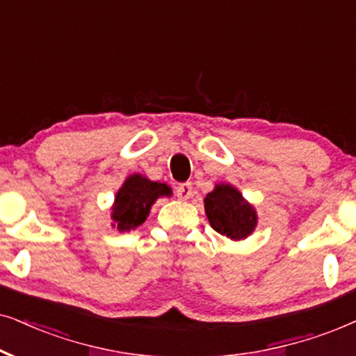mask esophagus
I'll return each mask as SVG.
<instances>
[{
	"instance_id": "obj_1",
	"label": "esophagus",
	"mask_w": 356,
	"mask_h": 356,
	"mask_svg": "<svg viewBox=\"0 0 356 356\" xmlns=\"http://www.w3.org/2000/svg\"><path fill=\"white\" fill-rule=\"evenodd\" d=\"M175 195H177L181 200H187V198L192 197V184L182 182L175 186Z\"/></svg>"
}]
</instances>
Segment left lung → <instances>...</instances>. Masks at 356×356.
I'll list each match as a JSON object with an SVG mask.
<instances>
[{
    "mask_svg": "<svg viewBox=\"0 0 356 356\" xmlns=\"http://www.w3.org/2000/svg\"><path fill=\"white\" fill-rule=\"evenodd\" d=\"M205 213L218 233L231 239H244L252 233L257 216L254 208L231 186H216L205 198Z\"/></svg>",
    "mask_w": 356,
    "mask_h": 356,
    "instance_id": "left-lung-1",
    "label": "left lung"
}]
</instances>
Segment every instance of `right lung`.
<instances>
[{
    "label": "right lung",
    "instance_id": "add662e5",
    "mask_svg": "<svg viewBox=\"0 0 356 356\" xmlns=\"http://www.w3.org/2000/svg\"><path fill=\"white\" fill-rule=\"evenodd\" d=\"M161 195H170V188L165 184L148 181L140 174L130 175L117 192L112 220L120 231L135 229L143 225L151 205Z\"/></svg>",
    "mask_w": 356,
    "mask_h": 356
}]
</instances>
